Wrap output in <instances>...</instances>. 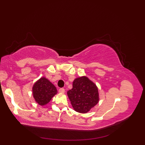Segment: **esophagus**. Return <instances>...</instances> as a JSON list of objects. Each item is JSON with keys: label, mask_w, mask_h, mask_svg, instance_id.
I'll return each mask as SVG.
<instances>
[{"label": "esophagus", "mask_w": 145, "mask_h": 145, "mask_svg": "<svg viewBox=\"0 0 145 145\" xmlns=\"http://www.w3.org/2000/svg\"><path fill=\"white\" fill-rule=\"evenodd\" d=\"M58 91H59L60 93H65V89L63 88H60L59 90H58Z\"/></svg>", "instance_id": "esophagus-1"}]
</instances>
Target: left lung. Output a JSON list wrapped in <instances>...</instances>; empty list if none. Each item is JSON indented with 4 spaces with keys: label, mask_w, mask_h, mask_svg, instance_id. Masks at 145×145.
Masks as SVG:
<instances>
[{
    "label": "left lung",
    "mask_w": 145,
    "mask_h": 145,
    "mask_svg": "<svg viewBox=\"0 0 145 145\" xmlns=\"http://www.w3.org/2000/svg\"><path fill=\"white\" fill-rule=\"evenodd\" d=\"M67 95L73 109L80 113L88 112L100 99L96 84L86 76L75 78L73 88L67 91Z\"/></svg>",
    "instance_id": "1"
}]
</instances>
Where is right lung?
I'll return each mask as SVG.
<instances>
[{
    "label": "right lung",
    "instance_id": "add662e5",
    "mask_svg": "<svg viewBox=\"0 0 145 145\" xmlns=\"http://www.w3.org/2000/svg\"><path fill=\"white\" fill-rule=\"evenodd\" d=\"M32 93L36 102L39 105L44 106L57 93V90L47 78L41 77L33 84Z\"/></svg>",
    "mask_w": 145,
    "mask_h": 145
}]
</instances>
